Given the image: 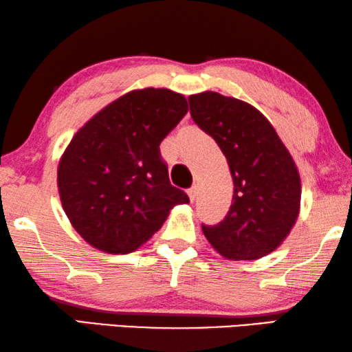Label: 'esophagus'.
<instances>
[{
  "label": "esophagus",
  "mask_w": 352,
  "mask_h": 352,
  "mask_svg": "<svg viewBox=\"0 0 352 352\" xmlns=\"http://www.w3.org/2000/svg\"><path fill=\"white\" fill-rule=\"evenodd\" d=\"M187 195H188V198H190V201H193L197 199V197H198V188L197 187H192V188H188L187 190Z\"/></svg>",
  "instance_id": "esophagus-1"
}]
</instances>
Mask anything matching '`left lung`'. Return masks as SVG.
Segmentation results:
<instances>
[{"label":"left lung","instance_id":"8db88e82","mask_svg":"<svg viewBox=\"0 0 352 352\" xmlns=\"http://www.w3.org/2000/svg\"><path fill=\"white\" fill-rule=\"evenodd\" d=\"M188 102L193 122L221 148L234 179L226 218L217 226H203V232L228 261H257L274 251L298 220V166L254 106L217 91L192 95Z\"/></svg>","mask_w":352,"mask_h":352}]
</instances>
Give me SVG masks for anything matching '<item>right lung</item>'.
<instances>
[{"label": "right lung", "mask_w": 352, "mask_h": 352, "mask_svg": "<svg viewBox=\"0 0 352 352\" xmlns=\"http://www.w3.org/2000/svg\"><path fill=\"white\" fill-rule=\"evenodd\" d=\"M188 111L168 89H138L95 113L63 151L57 188L72 226L89 245L128 254L188 197L173 187L159 145Z\"/></svg>", "instance_id": "obj_1"}]
</instances>
